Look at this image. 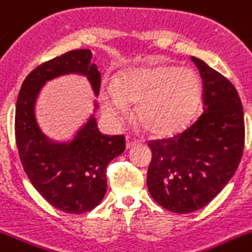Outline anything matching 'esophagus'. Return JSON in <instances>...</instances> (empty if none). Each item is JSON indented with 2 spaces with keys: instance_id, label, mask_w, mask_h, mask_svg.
Returning a JSON list of instances; mask_svg holds the SVG:
<instances>
[{
  "instance_id": "obj_1",
  "label": "esophagus",
  "mask_w": 252,
  "mask_h": 252,
  "mask_svg": "<svg viewBox=\"0 0 252 252\" xmlns=\"http://www.w3.org/2000/svg\"><path fill=\"white\" fill-rule=\"evenodd\" d=\"M126 149H132L133 146H136L139 143V139L134 138L132 136H126Z\"/></svg>"
}]
</instances>
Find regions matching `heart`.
<instances>
[{
	"instance_id": "b5f03b06",
	"label": "heart",
	"mask_w": 252,
	"mask_h": 252,
	"mask_svg": "<svg viewBox=\"0 0 252 252\" xmlns=\"http://www.w3.org/2000/svg\"><path fill=\"white\" fill-rule=\"evenodd\" d=\"M198 75L188 67L146 66L128 69L114 86L103 84L100 101L113 123L128 118V105H137L136 119L147 133L169 137L189 124L201 101Z\"/></svg>"
}]
</instances>
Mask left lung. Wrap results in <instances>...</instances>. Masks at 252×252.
Returning a JSON list of instances; mask_svg holds the SVG:
<instances>
[{
    "label": "left lung",
    "mask_w": 252,
    "mask_h": 252,
    "mask_svg": "<svg viewBox=\"0 0 252 252\" xmlns=\"http://www.w3.org/2000/svg\"><path fill=\"white\" fill-rule=\"evenodd\" d=\"M202 78L204 111L183 132L150 141L147 187L173 213L200 210L233 177L244 154L245 119L237 90L227 78L192 56Z\"/></svg>",
    "instance_id": "1"
}]
</instances>
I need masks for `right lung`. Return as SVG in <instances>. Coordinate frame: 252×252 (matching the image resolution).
Returning a JSON list of instances; mask_svg holds the SVG:
<instances>
[{"label":"right lung","instance_id":"right-lung-1","mask_svg":"<svg viewBox=\"0 0 252 252\" xmlns=\"http://www.w3.org/2000/svg\"><path fill=\"white\" fill-rule=\"evenodd\" d=\"M91 60L90 50H73L37 66L23 82L15 110V139L24 172L48 204L69 214H83L100 204L107 188L106 168L124 152L126 137L102 134L91 116L70 143L51 142L38 128L34 105L42 86L63 74L87 75L94 94H100L101 74Z\"/></svg>","mask_w":252,"mask_h":252}]
</instances>
